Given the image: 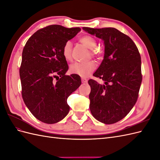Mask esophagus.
Listing matches in <instances>:
<instances>
[{
    "mask_svg": "<svg viewBox=\"0 0 160 160\" xmlns=\"http://www.w3.org/2000/svg\"><path fill=\"white\" fill-rule=\"evenodd\" d=\"M81 82L83 83H87V82H88V79H87L86 78H83V77H82V78H81Z\"/></svg>",
    "mask_w": 160,
    "mask_h": 160,
    "instance_id": "1",
    "label": "esophagus"
}]
</instances>
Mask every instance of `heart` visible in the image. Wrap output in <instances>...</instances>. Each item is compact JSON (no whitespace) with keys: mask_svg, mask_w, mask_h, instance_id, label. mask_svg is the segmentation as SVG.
<instances>
[{"mask_svg":"<svg viewBox=\"0 0 160 160\" xmlns=\"http://www.w3.org/2000/svg\"><path fill=\"white\" fill-rule=\"evenodd\" d=\"M79 41L81 44L91 50V55L92 57H96L98 59H99L101 57V52L95 48L97 46V41L94 37L89 35H84L81 37L79 38ZM71 52L72 43L71 41H67L65 43L62 50V56L66 61H71ZM96 63L93 61L83 62H75L70 66L69 71L72 74L85 77L93 72L96 69Z\"/></svg>","mask_w":160,"mask_h":160,"instance_id":"obj_1","label":"heart"}]
</instances>
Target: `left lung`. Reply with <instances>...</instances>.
<instances>
[{
  "label": "left lung",
  "instance_id": "1",
  "mask_svg": "<svg viewBox=\"0 0 160 160\" xmlns=\"http://www.w3.org/2000/svg\"><path fill=\"white\" fill-rule=\"evenodd\" d=\"M83 29L102 39L105 45L103 60L93 74L104 84L88 81L90 111L99 122L115 123L124 118L137 101L142 81L141 57L132 38L115 28Z\"/></svg>",
  "mask_w": 160,
  "mask_h": 160
}]
</instances>
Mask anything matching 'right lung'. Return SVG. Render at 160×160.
<instances>
[{
    "instance_id": "obj_1",
    "label": "right lung",
    "mask_w": 160,
    "mask_h": 160,
    "mask_svg": "<svg viewBox=\"0 0 160 160\" xmlns=\"http://www.w3.org/2000/svg\"><path fill=\"white\" fill-rule=\"evenodd\" d=\"M80 31L47 26L34 33L24 47L19 71L22 97L31 113L43 123H55L65 118L70 109L67 98L81 84L78 75H65L69 67L62 54L65 43Z\"/></svg>"
}]
</instances>
